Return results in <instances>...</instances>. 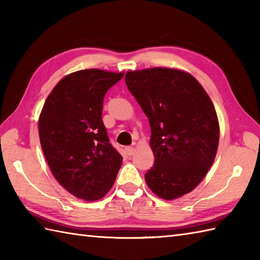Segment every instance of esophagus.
<instances>
[{"label":"esophagus","instance_id":"esophagus-1","mask_svg":"<svg viewBox=\"0 0 260 260\" xmlns=\"http://www.w3.org/2000/svg\"><path fill=\"white\" fill-rule=\"evenodd\" d=\"M126 151H127V153H128V155H133L134 152H135V147L134 146H128L126 149Z\"/></svg>","mask_w":260,"mask_h":260}]
</instances>
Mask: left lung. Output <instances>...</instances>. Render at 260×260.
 Listing matches in <instances>:
<instances>
[{"label": "left lung", "mask_w": 260, "mask_h": 260, "mask_svg": "<svg viewBox=\"0 0 260 260\" xmlns=\"http://www.w3.org/2000/svg\"><path fill=\"white\" fill-rule=\"evenodd\" d=\"M125 81L151 126L154 165L145 174L147 186L167 201L184 196L203 180L216 155L220 126L211 98L180 70L128 71Z\"/></svg>", "instance_id": "left-lung-1"}]
</instances>
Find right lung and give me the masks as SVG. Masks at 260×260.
Returning <instances> with one entry per match:
<instances>
[{
    "instance_id": "add662e5",
    "label": "right lung",
    "mask_w": 260,
    "mask_h": 260,
    "mask_svg": "<svg viewBox=\"0 0 260 260\" xmlns=\"http://www.w3.org/2000/svg\"><path fill=\"white\" fill-rule=\"evenodd\" d=\"M123 76L98 69L71 73L55 85L40 113L39 139L50 171L80 200L103 198L121 166L101 115L106 92Z\"/></svg>"
}]
</instances>
